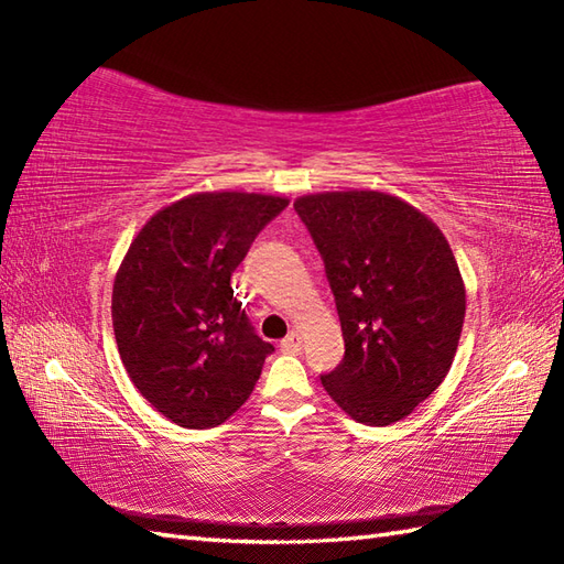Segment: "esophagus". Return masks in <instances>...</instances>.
Wrapping results in <instances>:
<instances>
[{"mask_svg":"<svg viewBox=\"0 0 564 564\" xmlns=\"http://www.w3.org/2000/svg\"><path fill=\"white\" fill-rule=\"evenodd\" d=\"M301 346H303V337L297 332H291L289 337H285L283 341H281V351H285V354H297L301 351Z\"/></svg>","mask_w":564,"mask_h":564,"instance_id":"esophagus-1","label":"esophagus"}]
</instances>
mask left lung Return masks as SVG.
<instances>
[{
  "label": "left lung",
  "mask_w": 564,
  "mask_h": 564,
  "mask_svg": "<svg viewBox=\"0 0 564 564\" xmlns=\"http://www.w3.org/2000/svg\"><path fill=\"white\" fill-rule=\"evenodd\" d=\"M293 208L341 319L344 358L322 386L356 422H400L448 376L460 341L465 283L448 239L380 191L310 194Z\"/></svg>",
  "instance_id": "left-lung-1"
}]
</instances>
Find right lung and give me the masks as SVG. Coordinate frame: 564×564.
<instances>
[{
    "mask_svg": "<svg viewBox=\"0 0 564 564\" xmlns=\"http://www.w3.org/2000/svg\"><path fill=\"white\" fill-rule=\"evenodd\" d=\"M289 198L206 191L158 210L128 247L111 317L121 361L154 410L186 429L230 419L273 351L232 295V271Z\"/></svg>",
    "mask_w": 564,
    "mask_h": 564,
    "instance_id": "add662e5",
    "label": "right lung"
}]
</instances>
